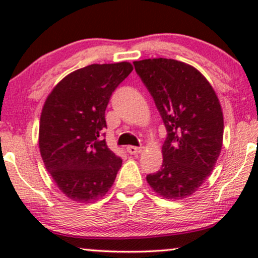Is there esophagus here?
Masks as SVG:
<instances>
[{
    "label": "esophagus",
    "mask_w": 258,
    "mask_h": 258,
    "mask_svg": "<svg viewBox=\"0 0 258 258\" xmlns=\"http://www.w3.org/2000/svg\"><path fill=\"white\" fill-rule=\"evenodd\" d=\"M126 149H127V153L132 154V155H136V154H139L142 152L141 147H135V146H128Z\"/></svg>",
    "instance_id": "obj_1"
}]
</instances>
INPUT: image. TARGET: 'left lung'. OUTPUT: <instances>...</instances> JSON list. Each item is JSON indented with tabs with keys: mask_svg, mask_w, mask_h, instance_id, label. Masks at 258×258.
Masks as SVG:
<instances>
[{
	"mask_svg": "<svg viewBox=\"0 0 258 258\" xmlns=\"http://www.w3.org/2000/svg\"><path fill=\"white\" fill-rule=\"evenodd\" d=\"M166 127L161 168L147 176L164 199H183L214 170L223 142V112L209 81L191 65L174 59L133 61Z\"/></svg>",
	"mask_w": 258,
	"mask_h": 258,
	"instance_id": "left-lung-1",
	"label": "left lung"
}]
</instances>
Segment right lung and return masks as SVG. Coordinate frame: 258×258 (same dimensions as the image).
Returning a JSON list of instances; mask_svg holds the SVG:
<instances>
[{"mask_svg":"<svg viewBox=\"0 0 258 258\" xmlns=\"http://www.w3.org/2000/svg\"><path fill=\"white\" fill-rule=\"evenodd\" d=\"M127 61L92 64L53 88L41 112L38 146L47 171L69 199L92 203L114 184L122 160L99 135L112 92L131 74Z\"/></svg>","mask_w":258,"mask_h":258,"instance_id":"1","label":"right lung"}]
</instances>
